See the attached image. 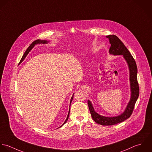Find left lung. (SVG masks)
<instances>
[{
  "label": "left lung",
  "mask_w": 152,
  "mask_h": 152,
  "mask_svg": "<svg viewBox=\"0 0 152 152\" xmlns=\"http://www.w3.org/2000/svg\"><path fill=\"white\" fill-rule=\"evenodd\" d=\"M109 39L111 46L109 49V53L114 55H123L125 60L127 61L130 70V81L131 88V98L130 102L126 107L123 113L116 117H104L97 114L91 105V102L88 100L89 109L91 114V118L96 123L103 126H111L121 123L127 119L129 118L132 115L135 103L139 95V87L137 82V68L136 61L134 58L128 50L123 43L114 34H110L106 36Z\"/></svg>",
  "instance_id": "obj_1"
}]
</instances>
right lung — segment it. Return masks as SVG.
Returning <instances> with one entry per match:
<instances>
[{"label":"right lung","instance_id":"add662e5","mask_svg":"<svg viewBox=\"0 0 152 152\" xmlns=\"http://www.w3.org/2000/svg\"><path fill=\"white\" fill-rule=\"evenodd\" d=\"M48 42V41H46V40H39V39H38V40H34V42H33L32 43H31V45L28 47V48L26 49V52H25V53H24V55H23V56H22V59H21V60L20 61V62L19 63H21L22 61H23L24 59H25V58H26V56H27V55L29 53V52H30L31 50V49L34 47V46L35 45H36V44H39V43H47ZM73 96H72V97H71V100H70V103H71V102H72V100H73ZM69 113H70V109H69V113H68V115H67V118H66V121H65L64 122V123L61 126V127L64 123H66V122L67 121V120H68V119H69Z\"/></svg>","mask_w":152,"mask_h":152}]
</instances>
